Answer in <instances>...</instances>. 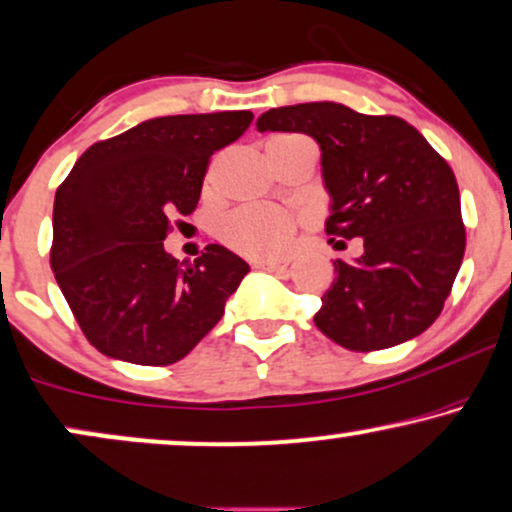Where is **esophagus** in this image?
I'll return each mask as SVG.
<instances>
[{
  "label": "esophagus",
  "mask_w": 512,
  "mask_h": 512,
  "mask_svg": "<svg viewBox=\"0 0 512 512\" xmlns=\"http://www.w3.org/2000/svg\"><path fill=\"white\" fill-rule=\"evenodd\" d=\"M288 264H290L288 260H257L255 267L267 269V271H286Z\"/></svg>",
  "instance_id": "34e87169"
}]
</instances>
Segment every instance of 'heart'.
<instances>
[{
    "label": "heart",
    "mask_w": 512,
    "mask_h": 512,
    "mask_svg": "<svg viewBox=\"0 0 512 512\" xmlns=\"http://www.w3.org/2000/svg\"><path fill=\"white\" fill-rule=\"evenodd\" d=\"M300 141L307 139L300 134H276L269 139L267 148L300 144ZM297 229H300V217L286 210L271 208V205H245L219 224V238L226 248L238 255L248 260H262V257L283 255L293 245Z\"/></svg>",
    "instance_id": "b5f03b06"
}]
</instances>
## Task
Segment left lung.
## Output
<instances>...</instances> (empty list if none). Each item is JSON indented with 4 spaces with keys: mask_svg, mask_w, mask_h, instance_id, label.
I'll return each instance as SVG.
<instances>
[{
    "mask_svg": "<svg viewBox=\"0 0 512 512\" xmlns=\"http://www.w3.org/2000/svg\"><path fill=\"white\" fill-rule=\"evenodd\" d=\"M257 129L316 139L333 196L326 234L335 248H347L345 237L364 245L357 262H333L316 328L352 352L401 345L430 328L465 252L449 163L397 115H364L331 101L271 108Z\"/></svg>",
    "mask_w": 512,
    "mask_h": 512,
    "instance_id": "left-lung-1",
    "label": "left lung"
}]
</instances>
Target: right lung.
I'll use <instances>...</instances> for the list:
<instances>
[{
  "label": "right lung",
  "mask_w": 512,
  "mask_h": 512,
  "mask_svg": "<svg viewBox=\"0 0 512 512\" xmlns=\"http://www.w3.org/2000/svg\"><path fill=\"white\" fill-rule=\"evenodd\" d=\"M250 122V111L146 120L89 146L61 181L49 262L101 354L170 366L222 319L248 264L215 243L179 264L163 241L174 215L196 210L212 153Z\"/></svg>",
  "instance_id": "add662e5"
}]
</instances>
